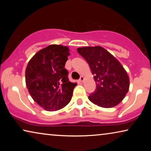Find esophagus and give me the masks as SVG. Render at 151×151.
I'll return each mask as SVG.
<instances>
[{"label": "esophagus", "mask_w": 151, "mask_h": 151, "mask_svg": "<svg viewBox=\"0 0 151 151\" xmlns=\"http://www.w3.org/2000/svg\"><path fill=\"white\" fill-rule=\"evenodd\" d=\"M79 81L80 82H82L84 81V77H83V76H80V79H79Z\"/></svg>", "instance_id": "1"}]
</instances>
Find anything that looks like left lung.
<instances>
[{
  "instance_id": "obj_1",
  "label": "left lung",
  "mask_w": 151,
  "mask_h": 151,
  "mask_svg": "<svg viewBox=\"0 0 151 151\" xmlns=\"http://www.w3.org/2000/svg\"><path fill=\"white\" fill-rule=\"evenodd\" d=\"M89 65L96 82V88L88 99L103 108H111L120 103L129 91V78L120 63L102 47L77 49Z\"/></svg>"
}]
</instances>
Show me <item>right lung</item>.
<instances>
[{
  "mask_svg": "<svg viewBox=\"0 0 151 151\" xmlns=\"http://www.w3.org/2000/svg\"><path fill=\"white\" fill-rule=\"evenodd\" d=\"M69 51L66 46L51 45L38 51L26 68L28 91L46 111L60 110L69 104L77 85L69 82V72L65 68Z\"/></svg>",
  "mask_w": 151,
  "mask_h": 151,
  "instance_id": "1",
  "label": "right lung"
}]
</instances>
